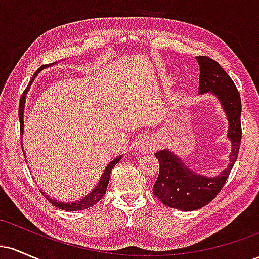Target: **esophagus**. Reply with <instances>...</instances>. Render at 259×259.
<instances>
[{
    "instance_id": "obj_1",
    "label": "esophagus",
    "mask_w": 259,
    "mask_h": 259,
    "mask_svg": "<svg viewBox=\"0 0 259 259\" xmlns=\"http://www.w3.org/2000/svg\"><path fill=\"white\" fill-rule=\"evenodd\" d=\"M135 147L139 152H150L153 148V140L151 136H141V138H139L138 141H136Z\"/></svg>"
}]
</instances>
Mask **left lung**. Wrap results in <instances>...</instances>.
<instances>
[{"label": "left lung", "instance_id": "obj_1", "mask_svg": "<svg viewBox=\"0 0 259 259\" xmlns=\"http://www.w3.org/2000/svg\"><path fill=\"white\" fill-rule=\"evenodd\" d=\"M200 65V94L214 95L227 114L228 139L231 141L230 163L214 178L195 173L179 157L169 150L154 153L159 162V174L153 185V194L167 207L180 210L200 209L215 198L229 178L239 156L241 144V99L227 72L214 59L207 56L196 57Z\"/></svg>", "mask_w": 259, "mask_h": 259}]
</instances>
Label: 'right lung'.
I'll return each instance as SVG.
<instances>
[{"mask_svg": "<svg viewBox=\"0 0 259 259\" xmlns=\"http://www.w3.org/2000/svg\"><path fill=\"white\" fill-rule=\"evenodd\" d=\"M55 63H51V64H46V65H41L40 68L36 70V73L34 74V76H32V79L30 80V82H29L28 88L25 89V91L23 92L22 95V99H20V102H19V121H20V134H23L24 132V120H23V117H24V107H25V99H26V94H28L29 89H30V85L34 82V79L35 76L37 75L38 73L41 72V70L45 69V68L47 67H51ZM23 148V146H22ZM24 151V150H23ZM121 159V156L117 157V158H114L112 160L111 163H109L108 165L106 167V170L103 171L102 177H101L100 179V183L97 184L96 187H95L94 190L90 192V194H88L85 196V197H82L81 200L78 201V202H72V203H65V202H61V201H56L53 200V198L50 197V196L45 195L44 191H41V194L45 195V197L47 198V201H50L51 203L53 204L55 207L59 208V209H63V210H82V209H88V208H90L92 206H95V204L99 202L101 198L103 197V195L106 194V190H107V186H108V183H109V177H111V171L113 167H114L115 164H117L118 162Z\"/></svg>", "mask_w": 259, "mask_h": 259, "instance_id": "add662e5", "label": "right lung"}]
</instances>
